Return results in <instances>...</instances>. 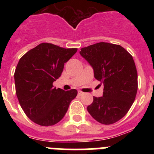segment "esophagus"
<instances>
[{
    "mask_svg": "<svg viewBox=\"0 0 154 154\" xmlns=\"http://www.w3.org/2000/svg\"><path fill=\"white\" fill-rule=\"evenodd\" d=\"M82 94H83V92H81V91H79V92H78V95H79V96H82Z\"/></svg>",
    "mask_w": 154,
    "mask_h": 154,
    "instance_id": "esophagus-1",
    "label": "esophagus"
}]
</instances>
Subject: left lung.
<instances>
[{"label":"left lung","mask_w":154,"mask_h":154,"mask_svg":"<svg viewBox=\"0 0 154 154\" xmlns=\"http://www.w3.org/2000/svg\"><path fill=\"white\" fill-rule=\"evenodd\" d=\"M80 55L104 85L103 96L93 97L87 110L99 123L109 125L128 112L137 96V72L133 56L119 45L99 42L81 48Z\"/></svg>","instance_id":"8db88e82"}]
</instances>
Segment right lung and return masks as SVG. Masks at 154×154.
I'll use <instances>...</instances> for the list:
<instances>
[{"label":"right lung","instance_id":"add662e5","mask_svg":"<svg viewBox=\"0 0 154 154\" xmlns=\"http://www.w3.org/2000/svg\"><path fill=\"white\" fill-rule=\"evenodd\" d=\"M77 50L42 43L20 58L14 72L16 95L24 113L36 124L58 123L77 96L76 89L64 91L53 87L65 63Z\"/></svg>","mask_w":154,"mask_h":154}]
</instances>
